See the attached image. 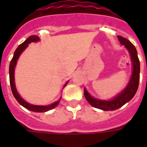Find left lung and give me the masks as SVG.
<instances>
[{"instance_id":"obj_1","label":"left lung","mask_w":147,"mask_h":147,"mask_svg":"<svg viewBox=\"0 0 147 147\" xmlns=\"http://www.w3.org/2000/svg\"><path fill=\"white\" fill-rule=\"evenodd\" d=\"M117 37L121 44L123 45L128 49L132 60L133 72L127 86L117 96L110 100H101L95 99L88 93L85 88L84 89V94L88 102L93 107L103 111H114L122 107L126 103L132 99L133 97L136 94L139 86L140 66V60L137 55V49L126 38L122 37L121 36H118Z\"/></svg>"}]
</instances>
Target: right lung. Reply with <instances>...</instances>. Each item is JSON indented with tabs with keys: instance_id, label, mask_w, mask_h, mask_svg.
<instances>
[{
	"instance_id": "1",
	"label": "right lung",
	"mask_w": 147,
	"mask_h": 147,
	"mask_svg": "<svg viewBox=\"0 0 147 147\" xmlns=\"http://www.w3.org/2000/svg\"><path fill=\"white\" fill-rule=\"evenodd\" d=\"M40 40V38L38 37L37 36L33 35L30 36V37L27 38L25 41H24L23 43L20 45L19 47H17V49L15 50L14 54H13V56L12 59L10 61V68H9V74H10V88H11V91H12V93L13 94L14 98H16V100L19 102V104L24 107L26 109L30 110L31 111H34V112H46L48 111L49 110L53 109L54 107H55L59 105V100L56 101V102L53 103L50 105H47V106H38V105H33L29 104L26 101L23 99L20 96L19 94L17 93V89H16V87H15V83H14V68L15 65L17 64V59L19 58L20 55L21 54L22 52L26 49L27 46H28L29 43H30L32 42H37ZM67 84V83H66ZM66 84L65 85V86L66 85Z\"/></svg>"
}]
</instances>
